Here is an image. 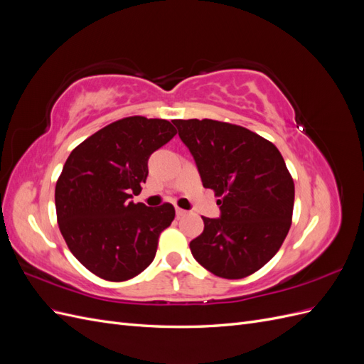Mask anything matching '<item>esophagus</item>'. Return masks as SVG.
<instances>
[{
    "label": "esophagus",
    "instance_id": "34e87169",
    "mask_svg": "<svg viewBox=\"0 0 364 364\" xmlns=\"http://www.w3.org/2000/svg\"><path fill=\"white\" fill-rule=\"evenodd\" d=\"M185 214H186L185 209H182V208H176V215H178V217H183Z\"/></svg>",
    "mask_w": 364,
    "mask_h": 364
}]
</instances>
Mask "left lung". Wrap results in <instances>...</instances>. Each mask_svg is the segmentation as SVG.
I'll use <instances>...</instances> for the list:
<instances>
[{
	"label": "left lung",
	"instance_id": "obj_1",
	"mask_svg": "<svg viewBox=\"0 0 364 364\" xmlns=\"http://www.w3.org/2000/svg\"><path fill=\"white\" fill-rule=\"evenodd\" d=\"M205 188L214 190L220 217H202L190 243L196 261L226 279L259 270L291 226L294 183L279 150L241 126L214 119H174Z\"/></svg>",
	"mask_w": 364,
	"mask_h": 364
}]
</instances>
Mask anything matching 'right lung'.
<instances>
[{
  "mask_svg": "<svg viewBox=\"0 0 364 364\" xmlns=\"http://www.w3.org/2000/svg\"><path fill=\"white\" fill-rule=\"evenodd\" d=\"M176 135L167 119L127 117L77 146L56 183L60 232L73 255L97 277L121 282L155 259L158 238L174 208L134 203L153 151Z\"/></svg>",
  "mask_w": 364,
  "mask_h": 364,
  "instance_id": "1",
  "label": "right lung"
}]
</instances>
